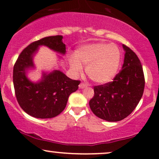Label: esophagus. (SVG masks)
<instances>
[{
	"instance_id": "34e87169",
	"label": "esophagus",
	"mask_w": 159,
	"mask_h": 159,
	"mask_svg": "<svg viewBox=\"0 0 159 159\" xmlns=\"http://www.w3.org/2000/svg\"><path fill=\"white\" fill-rule=\"evenodd\" d=\"M87 87V85L86 84H84V83H81L79 84V88L80 89H83V88H84V87Z\"/></svg>"
}]
</instances>
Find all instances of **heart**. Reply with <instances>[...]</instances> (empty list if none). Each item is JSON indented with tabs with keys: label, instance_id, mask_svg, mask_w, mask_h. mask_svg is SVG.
Masks as SVG:
<instances>
[{
	"label": "heart",
	"instance_id": "heart-1",
	"mask_svg": "<svg viewBox=\"0 0 159 159\" xmlns=\"http://www.w3.org/2000/svg\"><path fill=\"white\" fill-rule=\"evenodd\" d=\"M121 54L119 48L114 44L96 43L84 45L75 52V57L69 60L71 68L75 74L83 71L92 81L105 84L115 77L119 69Z\"/></svg>",
	"mask_w": 159,
	"mask_h": 159
}]
</instances>
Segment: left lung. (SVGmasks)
<instances>
[{
  "mask_svg": "<svg viewBox=\"0 0 159 159\" xmlns=\"http://www.w3.org/2000/svg\"><path fill=\"white\" fill-rule=\"evenodd\" d=\"M123 47L125 53L122 69L113 81L94 86V96L89 102L96 116L108 122L127 117L139 103L145 86L139 58L126 45Z\"/></svg>",
  "mask_w": 159,
  "mask_h": 159,
  "instance_id": "obj_1",
  "label": "left lung"
}]
</instances>
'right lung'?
Returning a JSON list of instances; mask_svg holds the SVG:
<instances>
[{"instance_id":"add662e5","label":"right lung","mask_w":159,"mask_h":159,"mask_svg":"<svg viewBox=\"0 0 159 159\" xmlns=\"http://www.w3.org/2000/svg\"><path fill=\"white\" fill-rule=\"evenodd\" d=\"M63 36H51L30 43L19 54L13 67V85L20 107L27 114L40 119L53 118L66 106L68 98L78 89L80 81L72 80L60 70L43 73L37 83L26 76L27 69L34 68L33 57L40 45L64 54L66 45Z\"/></svg>"}]
</instances>
